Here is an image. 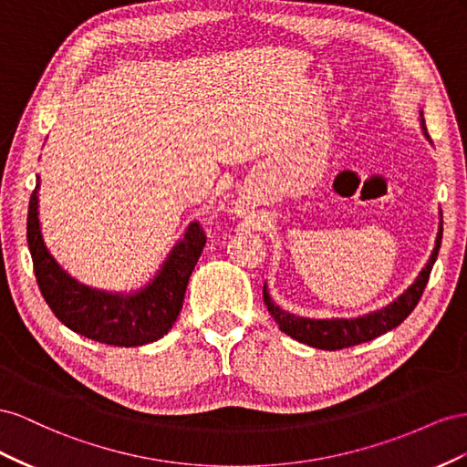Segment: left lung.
<instances>
[{
    "mask_svg": "<svg viewBox=\"0 0 467 467\" xmlns=\"http://www.w3.org/2000/svg\"><path fill=\"white\" fill-rule=\"evenodd\" d=\"M419 121H420L422 135L432 144L429 132H426L422 109H420ZM441 243H442V211H441V223H438V233H436V241H434V248L431 252V258L424 264V268L419 272V275L415 277V282H412L401 293V296L395 297L389 305H385V307L376 309V311H369L366 315L350 317V318H346V317H332V318L301 317V315H296L291 311H285L282 305H277L270 296L268 284H264V301H265V305H268V311L272 313L279 330L285 332L287 337L296 338L297 342L313 346V348L342 350V348H348V346L374 340V338L385 335V332H389L395 327L401 325L410 315V311L417 307V303L426 287V282H429V277H431V270L436 262L438 250H441Z\"/></svg>",
    "mask_w": 467,
    "mask_h": 467,
    "instance_id": "8db88e82",
    "label": "left lung"
}]
</instances>
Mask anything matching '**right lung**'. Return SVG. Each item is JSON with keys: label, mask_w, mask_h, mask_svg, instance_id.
<instances>
[{"label": "right lung", "mask_w": 467, "mask_h": 467, "mask_svg": "<svg viewBox=\"0 0 467 467\" xmlns=\"http://www.w3.org/2000/svg\"><path fill=\"white\" fill-rule=\"evenodd\" d=\"M38 190L41 178L36 176L26 215V243L38 287L58 321L86 338L125 348L150 344L168 335L182 311L190 275L205 246V234L199 224H188L152 279L139 289H98L78 282L52 256L38 219Z\"/></svg>", "instance_id": "1"}]
</instances>
